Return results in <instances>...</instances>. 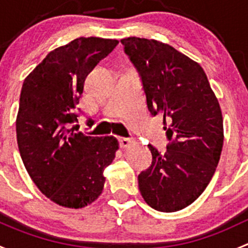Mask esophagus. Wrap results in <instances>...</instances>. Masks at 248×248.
<instances>
[{
  "mask_svg": "<svg viewBox=\"0 0 248 248\" xmlns=\"http://www.w3.org/2000/svg\"><path fill=\"white\" fill-rule=\"evenodd\" d=\"M119 141H120V146H121L122 149H126V147H128L129 145L133 142L129 138H124V137H120Z\"/></svg>",
  "mask_w": 248,
  "mask_h": 248,
  "instance_id": "obj_1",
  "label": "esophagus"
}]
</instances>
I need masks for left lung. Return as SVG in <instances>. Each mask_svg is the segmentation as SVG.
Returning a JSON list of instances; mask_svg holds the SVG:
<instances>
[{
	"mask_svg": "<svg viewBox=\"0 0 248 248\" xmlns=\"http://www.w3.org/2000/svg\"><path fill=\"white\" fill-rule=\"evenodd\" d=\"M138 69L152 115L163 117L170 144L161 154L149 144L152 164L138 176L149 206L175 212L196 201L211 181L223 147V117L204 69L155 39H121Z\"/></svg>",
	"mask_w": 248,
	"mask_h": 248,
	"instance_id": "8db88e82",
	"label": "left lung"
}]
</instances>
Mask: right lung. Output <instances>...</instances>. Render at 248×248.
Instances as JSON below:
<instances>
[{
    "label": "right lung",
    "instance_id": "1",
    "mask_svg": "<svg viewBox=\"0 0 248 248\" xmlns=\"http://www.w3.org/2000/svg\"><path fill=\"white\" fill-rule=\"evenodd\" d=\"M117 44L98 37L74 39L50 51L22 84L16 122L20 156L39 191L60 206L81 209L96 201L106 184L104 168L119 150L115 137L68 128L77 121L87 74Z\"/></svg>",
    "mask_w": 248,
    "mask_h": 248
}]
</instances>
